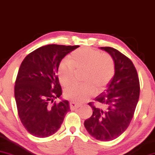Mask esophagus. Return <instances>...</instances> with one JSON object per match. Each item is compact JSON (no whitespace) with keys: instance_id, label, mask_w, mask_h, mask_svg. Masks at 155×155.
I'll return each mask as SVG.
<instances>
[{"instance_id":"34e87169","label":"esophagus","mask_w":155,"mask_h":155,"mask_svg":"<svg viewBox=\"0 0 155 155\" xmlns=\"http://www.w3.org/2000/svg\"><path fill=\"white\" fill-rule=\"evenodd\" d=\"M70 109L72 110H75V109H78V107H81V105L78 104L74 102V101H70Z\"/></svg>"}]
</instances>
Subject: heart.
I'll return each mask as SVG.
<instances>
[{
  "mask_svg": "<svg viewBox=\"0 0 155 155\" xmlns=\"http://www.w3.org/2000/svg\"><path fill=\"white\" fill-rule=\"evenodd\" d=\"M75 70H83L82 81L85 84L72 85L64 91V96L81 103L93 96L96 90H103L115 73V63L112 56L91 48H81L71 54L70 59H64L58 68L61 84L67 87L74 81Z\"/></svg>",
  "mask_w": 155,
  "mask_h": 155,
  "instance_id": "b5f03b06",
  "label": "heart"
}]
</instances>
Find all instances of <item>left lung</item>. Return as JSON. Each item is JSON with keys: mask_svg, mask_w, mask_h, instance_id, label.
Segmentation results:
<instances>
[{"mask_svg": "<svg viewBox=\"0 0 155 155\" xmlns=\"http://www.w3.org/2000/svg\"><path fill=\"white\" fill-rule=\"evenodd\" d=\"M113 57L115 73L107 89L95 98L101 107L88 103L91 117L85 120V128L96 139L107 141L117 139L130 125L139 99V80L131 60L117 49L101 47Z\"/></svg>", "mask_w": 155, "mask_h": 155, "instance_id": "1", "label": "left lung"}]
</instances>
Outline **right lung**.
<instances>
[{"label":"right lung","instance_id":"add662e5","mask_svg":"<svg viewBox=\"0 0 155 155\" xmlns=\"http://www.w3.org/2000/svg\"><path fill=\"white\" fill-rule=\"evenodd\" d=\"M79 46L44 45L29 54L20 65L14 96L20 120L31 135L45 138L55 134L70 110L67 100L54 102L62 94L57 72L63 58Z\"/></svg>","mask_w":155,"mask_h":155}]
</instances>
